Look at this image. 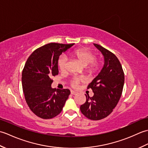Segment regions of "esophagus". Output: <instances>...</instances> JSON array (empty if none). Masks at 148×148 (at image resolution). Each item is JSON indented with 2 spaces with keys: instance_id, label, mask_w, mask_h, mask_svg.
Here are the masks:
<instances>
[{
  "instance_id": "obj_1",
  "label": "esophagus",
  "mask_w": 148,
  "mask_h": 148,
  "mask_svg": "<svg viewBox=\"0 0 148 148\" xmlns=\"http://www.w3.org/2000/svg\"><path fill=\"white\" fill-rule=\"evenodd\" d=\"M76 93H77L74 92V91H71V95H76Z\"/></svg>"
}]
</instances>
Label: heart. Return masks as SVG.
<instances>
[{"label": "heart", "instance_id": "heart-1", "mask_svg": "<svg viewBox=\"0 0 148 148\" xmlns=\"http://www.w3.org/2000/svg\"><path fill=\"white\" fill-rule=\"evenodd\" d=\"M70 55L76 59L80 64L84 67V72L89 76L99 73L102 68V62L97 59V56L90 49L87 48H77L71 51ZM67 60L65 56H62L58 60V65L61 71L66 70ZM83 79L79 77H74L71 80L70 84L72 87L77 88L82 82Z\"/></svg>", "mask_w": 148, "mask_h": 148}]
</instances>
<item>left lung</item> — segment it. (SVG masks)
Returning a JSON list of instances; mask_svg holds the SVG:
<instances>
[{
	"instance_id": "8db88e82",
	"label": "left lung",
	"mask_w": 148,
	"mask_h": 148,
	"mask_svg": "<svg viewBox=\"0 0 148 148\" xmlns=\"http://www.w3.org/2000/svg\"><path fill=\"white\" fill-rule=\"evenodd\" d=\"M97 48L104 56V65L101 72L87 87L94 95H86V102L80 106L84 116L92 120L105 118L118 104L123 88L125 75L121 64L114 53L97 44Z\"/></svg>"
}]
</instances>
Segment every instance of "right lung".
I'll return each mask as SVG.
<instances>
[{
    "label": "right lung",
    "mask_w": 148,
    "mask_h": 148,
    "mask_svg": "<svg viewBox=\"0 0 148 148\" xmlns=\"http://www.w3.org/2000/svg\"><path fill=\"white\" fill-rule=\"evenodd\" d=\"M73 45L47 44L36 49L25 64L21 77L25 99L31 111L40 118L58 115L70 95L68 89L52 88L51 78L58 74L59 56Z\"/></svg>",
    "instance_id": "add662e5"
}]
</instances>
